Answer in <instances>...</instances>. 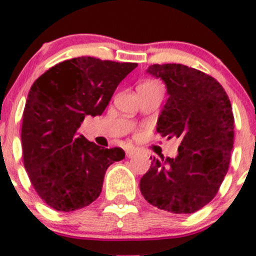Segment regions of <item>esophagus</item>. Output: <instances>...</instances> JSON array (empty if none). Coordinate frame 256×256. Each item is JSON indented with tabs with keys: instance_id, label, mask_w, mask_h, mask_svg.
<instances>
[{
	"instance_id": "esophagus-1",
	"label": "esophagus",
	"mask_w": 256,
	"mask_h": 256,
	"mask_svg": "<svg viewBox=\"0 0 256 256\" xmlns=\"http://www.w3.org/2000/svg\"><path fill=\"white\" fill-rule=\"evenodd\" d=\"M135 154H136L135 148H132V147H128V148H126V157L131 158V157H134Z\"/></svg>"
}]
</instances>
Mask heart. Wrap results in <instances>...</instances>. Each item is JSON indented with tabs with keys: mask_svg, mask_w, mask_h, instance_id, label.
<instances>
[{
	"mask_svg": "<svg viewBox=\"0 0 256 256\" xmlns=\"http://www.w3.org/2000/svg\"><path fill=\"white\" fill-rule=\"evenodd\" d=\"M154 84H157V82H142V84L138 85V86H147V85H154Z\"/></svg>",
	"mask_w": 256,
	"mask_h": 256,
	"instance_id": "heart-1",
	"label": "heart"
}]
</instances>
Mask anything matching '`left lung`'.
Wrapping results in <instances>:
<instances>
[{
    "mask_svg": "<svg viewBox=\"0 0 256 256\" xmlns=\"http://www.w3.org/2000/svg\"><path fill=\"white\" fill-rule=\"evenodd\" d=\"M146 72L161 78L168 94L157 132L180 144L176 158L154 157L140 190L154 207L194 213L213 200L228 172L234 142L230 100L216 79L194 68L154 64Z\"/></svg>",
    "mask_w": 256,
    "mask_h": 256,
    "instance_id": "obj_1",
    "label": "left lung"
}]
</instances>
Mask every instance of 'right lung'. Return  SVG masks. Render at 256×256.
I'll list each match as a JSON object with an SVG mask.
<instances>
[{
  "label": "right lung",
  "instance_id": "1",
  "mask_svg": "<svg viewBox=\"0 0 256 256\" xmlns=\"http://www.w3.org/2000/svg\"><path fill=\"white\" fill-rule=\"evenodd\" d=\"M136 66L79 56L49 68L30 86L20 134L23 164L49 207L72 212L89 206L102 193L108 167L125 158L122 148L98 146L78 128L86 115H102Z\"/></svg>",
  "mask_w": 256,
  "mask_h": 256
}]
</instances>
